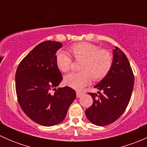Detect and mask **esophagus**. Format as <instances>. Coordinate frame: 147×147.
Here are the masks:
<instances>
[{"label": "esophagus", "instance_id": "esophagus-1", "mask_svg": "<svg viewBox=\"0 0 147 147\" xmlns=\"http://www.w3.org/2000/svg\"><path fill=\"white\" fill-rule=\"evenodd\" d=\"M76 94H77V97H78V98H79V97H80L81 96L83 95V94H84V93H83L82 92L77 91L76 92Z\"/></svg>", "mask_w": 147, "mask_h": 147}]
</instances>
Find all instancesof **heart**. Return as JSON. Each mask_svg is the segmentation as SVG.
Instances as JSON below:
<instances>
[{"label": "heart", "mask_w": 147, "mask_h": 147, "mask_svg": "<svg viewBox=\"0 0 147 147\" xmlns=\"http://www.w3.org/2000/svg\"><path fill=\"white\" fill-rule=\"evenodd\" d=\"M70 55L77 61H81L79 72H72L64 78L67 86L80 90L90 84L92 78L94 81L104 79L110 71L113 64L112 53L105 49L90 42H82L72 45L68 50ZM55 62L61 72H67L72 65V59L63 51L57 53Z\"/></svg>", "instance_id": "obj_1"}]
</instances>
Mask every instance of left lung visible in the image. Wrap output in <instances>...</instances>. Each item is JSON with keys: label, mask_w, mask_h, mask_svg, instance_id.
Segmentation results:
<instances>
[{"label": "left lung", "mask_w": 147, "mask_h": 147, "mask_svg": "<svg viewBox=\"0 0 147 147\" xmlns=\"http://www.w3.org/2000/svg\"><path fill=\"white\" fill-rule=\"evenodd\" d=\"M134 83V74L127 56L119 47H115L110 71L94 86L100 94L88 93L92 97L93 104L85 111L87 119L100 127L119 119L131 99Z\"/></svg>", "instance_id": "8db88e82"}]
</instances>
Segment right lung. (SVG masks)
<instances>
[{"mask_svg":"<svg viewBox=\"0 0 147 147\" xmlns=\"http://www.w3.org/2000/svg\"><path fill=\"white\" fill-rule=\"evenodd\" d=\"M62 46L50 40L38 44L16 70V90L20 107L30 119L45 127L63 121L76 98L75 90L67 86L55 88L63 80L55 62L56 53Z\"/></svg>","mask_w":147,"mask_h":147,"instance_id":"obj_1","label":"right lung"}]
</instances>
